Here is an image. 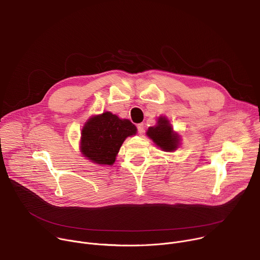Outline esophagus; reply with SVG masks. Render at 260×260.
<instances>
[{"mask_svg":"<svg viewBox=\"0 0 260 260\" xmlns=\"http://www.w3.org/2000/svg\"><path fill=\"white\" fill-rule=\"evenodd\" d=\"M137 128H138L139 134L142 135V134L145 132V129H144V123H139V124L137 125Z\"/></svg>","mask_w":260,"mask_h":260,"instance_id":"34e87169","label":"esophagus"}]
</instances>
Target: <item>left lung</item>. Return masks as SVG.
Returning <instances> with one entry per match:
<instances>
[{
	"label": "left lung",
	"mask_w": 260,
	"mask_h": 260,
	"mask_svg": "<svg viewBox=\"0 0 260 260\" xmlns=\"http://www.w3.org/2000/svg\"><path fill=\"white\" fill-rule=\"evenodd\" d=\"M146 135L162 151L166 152H173L177 150L180 146L181 137L173 129L170 120L166 116H159L157 118L156 125L148 128Z\"/></svg>",
	"instance_id": "obj_1"
}]
</instances>
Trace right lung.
<instances>
[{
    "label": "right lung",
    "instance_id": "right-lung-1",
    "mask_svg": "<svg viewBox=\"0 0 260 260\" xmlns=\"http://www.w3.org/2000/svg\"><path fill=\"white\" fill-rule=\"evenodd\" d=\"M136 134L137 127L128 119H121L107 111L91 116L84 123L80 151L93 164L112 166L124 140Z\"/></svg>",
    "mask_w": 260,
    "mask_h": 260
}]
</instances>
